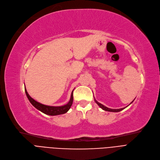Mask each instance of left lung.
Here are the masks:
<instances>
[{
    "label": "left lung",
    "mask_w": 160,
    "mask_h": 160,
    "mask_svg": "<svg viewBox=\"0 0 160 160\" xmlns=\"http://www.w3.org/2000/svg\"><path fill=\"white\" fill-rule=\"evenodd\" d=\"M95 100V102L97 103V104L99 105V107H100V108H101L102 110H105V111H108V112H120V111H121L122 110H123V109H125L126 107H125V108H119V109H112V108H108V107H105V106H104L103 105H102V104H101V103H99V102H98L96 99H94ZM134 101V100L130 102V104L131 103H132V102Z\"/></svg>",
    "instance_id": "left-lung-1"
}]
</instances>
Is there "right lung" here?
I'll return each mask as SVG.
<instances>
[{
	"instance_id": "1",
	"label": "right lung",
	"mask_w": 160,
	"mask_h": 160,
	"mask_svg": "<svg viewBox=\"0 0 160 160\" xmlns=\"http://www.w3.org/2000/svg\"><path fill=\"white\" fill-rule=\"evenodd\" d=\"M73 91L72 92L70 99L67 105H64L63 106H60V107H53V106L45 105L41 104V103H40L39 102L36 101L32 98H31L29 94H28V93L25 88V92H26V96H27L28 100H29L30 102H31V104L35 108H36L37 110H39L41 112H42V113H44L46 115H49V116H57V115H60V114H63L67 113V112L70 108L72 103H73Z\"/></svg>"
}]
</instances>
